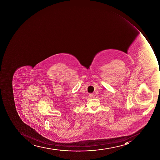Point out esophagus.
Instances as JSON below:
<instances>
[{
  "mask_svg": "<svg viewBox=\"0 0 160 160\" xmlns=\"http://www.w3.org/2000/svg\"><path fill=\"white\" fill-rule=\"evenodd\" d=\"M89 97H91V98H93L95 97V95L93 94V93H90L89 95Z\"/></svg>",
  "mask_w": 160,
  "mask_h": 160,
  "instance_id": "esophagus-1",
  "label": "esophagus"
}]
</instances>
